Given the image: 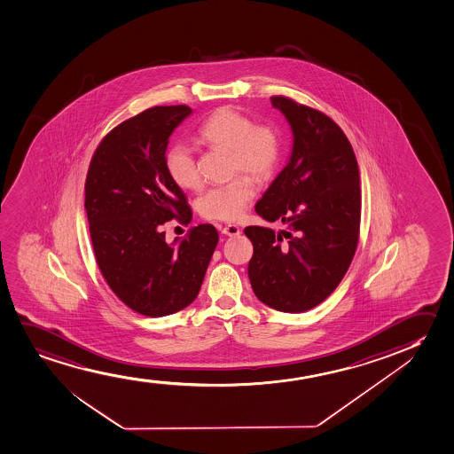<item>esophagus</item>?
<instances>
[{"label":"esophagus","instance_id":"34e87169","mask_svg":"<svg viewBox=\"0 0 454 454\" xmlns=\"http://www.w3.org/2000/svg\"><path fill=\"white\" fill-rule=\"evenodd\" d=\"M222 234L224 236L236 237L240 234V228L237 224H226L222 228Z\"/></svg>","mask_w":454,"mask_h":454}]
</instances>
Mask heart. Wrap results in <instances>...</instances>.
Listing matches in <instances>:
<instances>
[{
    "mask_svg": "<svg viewBox=\"0 0 454 454\" xmlns=\"http://www.w3.org/2000/svg\"><path fill=\"white\" fill-rule=\"evenodd\" d=\"M197 142L231 153V174L243 172L254 180H265L280 159V138L270 126H255L251 118L232 109H220L201 124ZM166 171L182 189L200 186L197 160L191 147L176 145L166 153ZM254 188L247 178L207 189L199 199V211L209 220L234 222L253 200Z\"/></svg>",
    "mask_w": 454,
    "mask_h": 454,
    "instance_id": "heart-1",
    "label": "heart"
}]
</instances>
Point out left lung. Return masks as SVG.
Instances as JSON below:
<instances>
[{
    "label": "left lung",
    "instance_id": "obj_1",
    "mask_svg": "<svg viewBox=\"0 0 454 454\" xmlns=\"http://www.w3.org/2000/svg\"><path fill=\"white\" fill-rule=\"evenodd\" d=\"M271 103L288 121L293 147L255 212L286 230L245 228L254 247L247 276L262 303L303 312L322 303L351 265L359 240V166L330 117L286 97Z\"/></svg>",
    "mask_w": 454,
    "mask_h": 454
}]
</instances>
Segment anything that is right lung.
I'll return each mask as SVG.
<instances>
[{
  "instance_id": "right-lung-1",
  "label": "right lung",
  "mask_w": 454,
  "mask_h": 454,
  "mask_svg": "<svg viewBox=\"0 0 454 454\" xmlns=\"http://www.w3.org/2000/svg\"><path fill=\"white\" fill-rule=\"evenodd\" d=\"M188 106H157L126 120L97 147L86 177L84 207L95 259L118 299L130 309L163 317L199 294L218 232L194 226L166 242L163 224L192 220L188 199L166 171L169 137Z\"/></svg>"
}]
</instances>
